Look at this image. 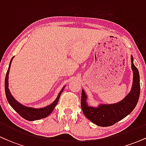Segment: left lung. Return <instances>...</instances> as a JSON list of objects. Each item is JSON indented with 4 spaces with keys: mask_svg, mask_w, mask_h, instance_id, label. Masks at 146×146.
Instances as JSON below:
<instances>
[{
    "mask_svg": "<svg viewBox=\"0 0 146 146\" xmlns=\"http://www.w3.org/2000/svg\"><path fill=\"white\" fill-rule=\"evenodd\" d=\"M131 67L133 71L132 89L123 100L113 104H100L98 107L90 106L87 104V96L82 90L81 107L83 113L90 121L99 126H110L119 121L135 109L140 95V79L137 68L131 56Z\"/></svg>",
    "mask_w": 146,
    "mask_h": 146,
    "instance_id": "left-lung-1",
    "label": "left lung"
}]
</instances>
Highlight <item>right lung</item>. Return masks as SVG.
I'll list each match as a JSON object with an SVG mask.
<instances>
[{"label": "right lung", "instance_id": "1", "mask_svg": "<svg viewBox=\"0 0 146 146\" xmlns=\"http://www.w3.org/2000/svg\"><path fill=\"white\" fill-rule=\"evenodd\" d=\"M13 57L11 58V61H10L9 68H8L7 71L6 73V77H5V94H6V98L7 99V101L9 102V104L14 109L16 110L17 113L19 114L23 118L25 119L26 120L28 121H35V120H38L40 119H43L44 117H47L48 115H49L50 114L52 113L53 109L55 108V107L56 106V105L58 104V101L60 100V97L62 93L64 90V88H65V86H64L62 90H60V92L58 94V97L56 99L54 102L51 104L47 106L44 107V108H31V107H27L21 104V103L16 101L15 100V98L12 96L10 93L9 89V85H8V78H9V69H10V66H11V61H12Z\"/></svg>", "mask_w": 146, "mask_h": 146}]
</instances>
